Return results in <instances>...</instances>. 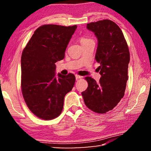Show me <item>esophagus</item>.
<instances>
[{
	"instance_id": "1",
	"label": "esophagus",
	"mask_w": 151,
	"mask_h": 151,
	"mask_svg": "<svg viewBox=\"0 0 151 151\" xmlns=\"http://www.w3.org/2000/svg\"><path fill=\"white\" fill-rule=\"evenodd\" d=\"M75 77H76V80H78V79L81 78L82 76H79V75H75Z\"/></svg>"
}]
</instances>
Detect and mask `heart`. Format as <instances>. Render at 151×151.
I'll return each mask as SVG.
<instances>
[{"instance_id": "1", "label": "heart", "mask_w": 151, "mask_h": 151, "mask_svg": "<svg viewBox=\"0 0 151 151\" xmlns=\"http://www.w3.org/2000/svg\"><path fill=\"white\" fill-rule=\"evenodd\" d=\"M91 41H93V40L91 39H88V38H87V37H83L80 39V42H81V44L82 45V46L87 44V43L90 42Z\"/></svg>"}]
</instances>
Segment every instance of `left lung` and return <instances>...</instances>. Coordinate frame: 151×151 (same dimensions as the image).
Returning a JSON list of instances; mask_svg holds the SVG:
<instances>
[{
  "label": "left lung",
  "instance_id": "8db88e82",
  "mask_svg": "<svg viewBox=\"0 0 151 151\" xmlns=\"http://www.w3.org/2000/svg\"><path fill=\"white\" fill-rule=\"evenodd\" d=\"M86 28L98 39L95 59L100 66L99 82L90 76L86 90L82 93L86 106L97 113H106L115 107L124 95L130 61L129 47L121 29L108 19L91 22Z\"/></svg>",
  "mask_w": 151,
  "mask_h": 151
}]
</instances>
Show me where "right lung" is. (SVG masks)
Listing matches in <instances>:
<instances>
[{
    "mask_svg": "<svg viewBox=\"0 0 151 151\" xmlns=\"http://www.w3.org/2000/svg\"><path fill=\"white\" fill-rule=\"evenodd\" d=\"M76 25L45 24L35 30L21 56V91L27 106L44 120L58 116L64 99L73 88L75 76L58 74L55 63L65 52Z\"/></svg>",
    "mask_w": 151,
    "mask_h": 151,
    "instance_id": "obj_1",
    "label": "right lung"
}]
</instances>
